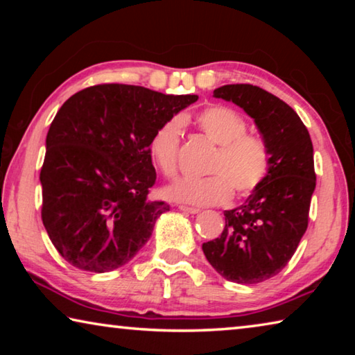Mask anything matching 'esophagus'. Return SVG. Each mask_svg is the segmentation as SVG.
Returning <instances> with one entry per match:
<instances>
[{"mask_svg": "<svg viewBox=\"0 0 355 355\" xmlns=\"http://www.w3.org/2000/svg\"><path fill=\"white\" fill-rule=\"evenodd\" d=\"M178 209L180 211H183V213H188V214H197L200 211L199 208H192V207H184V205H180L178 207Z\"/></svg>", "mask_w": 355, "mask_h": 355, "instance_id": "34e87169", "label": "esophagus"}]
</instances>
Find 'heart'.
I'll return each instance as SVG.
<instances>
[{"label": "heart", "instance_id": "b5f03b06", "mask_svg": "<svg viewBox=\"0 0 355 355\" xmlns=\"http://www.w3.org/2000/svg\"><path fill=\"white\" fill-rule=\"evenodd\" d=\"M197 128L218 146L205 178H180L166 186L169 200L191 205H219L232 197V188L248 196L263 183L269 172L271 155L261 137L248 135V123L227 106H209L197 114ZM182 136V120L171 119L155 131L148 144L153 164L166 177L177 172V153Z\"/></svg>", "mask_w": 355, "mask_h": 355}]
</instances>
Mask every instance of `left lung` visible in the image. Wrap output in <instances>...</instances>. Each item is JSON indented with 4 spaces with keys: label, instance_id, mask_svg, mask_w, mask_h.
Here are the masks:
<instances>
[{
    "label": "left lung",
    "instance_id": "1",
    "mask_svg": "<svg viewBox=\"0 0 355 355\" xmlns=\"http://www.w3.org/2000/svg\"><path fill=\"white\" fill-rule=\"evenodd\" d=\"M213 97L232 101L254 119L271 164L243 205L225 209L220 236L203 243L202 250L224 279L260 284L286 266L307 230L316 186L313 144L296 111L261 87L227 84Z\"/></svg>",
    "mask_w": 355,
    "mask_h": 355
}]
</instances>
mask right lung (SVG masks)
Returning <instances> with one entry per match:
<instances>
[{
  "label": "right lung",
  "mask_w": 355,
  "mask_h": 355,
  "mask_svg": "<svg viewBox=\"0 0 355 355\" xmlns=\"http://www.w3.org/2000/svg\"><path fill=\"white\" fill-rule=\"evenodd\" d=\"M197 95H166L128 84H98L65 101L46 135L40 171L42 220L71 266H123L169 211L148 199L156 172L148 152L158 127Z\"/></svg>",
  "instance_id": "1"
}]
</instances>
